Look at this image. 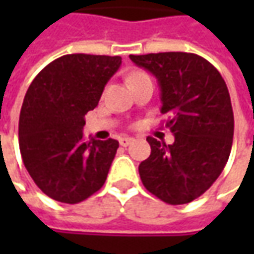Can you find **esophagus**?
<instances>
[{
    "mask_svg": "<svg viewBox=\"0 0 254 254\" xmlns=\"http://www.w3.org/2000/svg\"><path fill=\"white\" fill-rule=\"evenodd\" d=\"M132 141H134V138H132V137H123V138H120V145H123V147H127V145H130Z\"/></svg>",
    "mask_w": 254,
    "mask_h": 254,
    "instance_id": "esophagus-1",
    "label": "esophagus"
}]
</instances>
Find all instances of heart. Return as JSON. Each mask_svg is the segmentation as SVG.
<instances>
[{
  "instance_id": "obj_1",
  "label": "heart",
  "mask_w": 254,
  "mask_h": 254,
  "mask_svg": "<svg viewBox=\"0 0 254 254\" xmlns=\"http://www.w3.org/2000/svg\"><path fill=\"white\" fill-rule=\"evenodd\" d=\"M140 74H145V73H142V72H135V73H132L130 77H134V76H140Z\"/></svg>"
}]
</instances>
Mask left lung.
<instances>
[{"instance_id": "1", "label": "left lung", "mask_w": 254, "mask_h": 254, "mask_svg": "<svg viewBox=\"0 0 254 254\" xmlns=\"http://www.w3.org/2000/svg\"><path fill=\"white\" fill-rule=\"evenodd\" d=\"M161 89L171 145L147 137L150 157L138 167L148 192L170 205L190 203L218 180L229 160L235 119L228 86L206 59L187 52L130 55Z\"/></svg>"}]
</instances>
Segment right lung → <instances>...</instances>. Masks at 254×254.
<instances>
[{
	"label": "right lung",
	"instance_id": "obj_1",
	"mask_svg": "<svg viewBox=\"0 0 254 254\" xmlns=\"http://www.w3.org/2000/svg\"><path fill=\"white\" fill-rule=\"evenodd\" d=\"M120 56L64 55L36 74L19 114V150L38 188L64 203H79L106 182L119 141L83 137L93 110Z\"/></svg>",
	"mask_w": 254,
	"mask_h": 254
}]
</instances>
